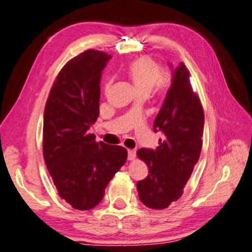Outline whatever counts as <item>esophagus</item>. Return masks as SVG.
Listing matches in <instances>:
<instances>
[{
    "instance_id": "esophagus-1",
    "label": "esophagus",
    "mask_w": 252,
    "mask_h": 252,
    "mask_svg": "<svg viewBox=\"0 0 252 252\" xmlns=\"http://www.w3.org/2000/svg\"><path fill=\"white\" fill-rule=\"evenodd\" d=\"M127 159H129L130 161L134 160V159H135V151L134 150L127 151Z\"/></svg>"
}]
</instances>
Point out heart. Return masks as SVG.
Instances as JSON below:
<instances>
[{
	"label": "heart",
	"mask_w": 252,
	"mask_h": 252,
	"mask_svg": "<svg viewBox=\"0 0 252 252\" xmlns=\"http://www.w3.org/2000/svg\"><path fill=\"white\" fill-rule=\"evenodd\" d=\"M126 77L137 94L148 96L150 93L163 96L169 91L173 84V74L170 71H161V66L156 59L140 57L129 63L126 67ZM112 79H109L104 85V92L111 90Z\"/></svg>",
	"instance_id": "b5f03b06"
}]
</instances>
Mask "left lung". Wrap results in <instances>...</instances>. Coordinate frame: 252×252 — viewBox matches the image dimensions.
I'll return each mask as SVG.
<instances>
[{"mask_svg":"<svg viewBox=\"0 0 252 252\" xmlns=\"http://www.w3.org/2000/svg\"><path fill=\"white\" fill-rule=\"evenodd\" d=\"M189 76L184 63H179L154 122V130L161 131L163 139H159L156 150L137 151L149 169L148 176L137 183L139 198L149 209H167L182 196L201 155L204 111Z\"/></svg>","mask_w":252,"mask_h":252,"instance_id":"1","label":"left lung"}]
</instances>
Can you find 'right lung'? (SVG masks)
I'll use <instances>...</instances> for the list:
<instances>
[{
  "label": "right lung",
  "instance_id": "1",
  "mask_svg": "<svg viewBox=\"0 0 252 252\" xmlns=\"http://www.w3.org/2000/svg\"><path fill=\"white\" fill-rule=\"evenodd\" d=\"M110 58L95 49L71 58L58 73L46 103L43 159L58 195L75 210L96 206L127 158L123 147L96 142L89 132L99 114V79Z\"/></svg>",
  "mask_w": 252,
  "mask_h": 252
}]
</instances>
